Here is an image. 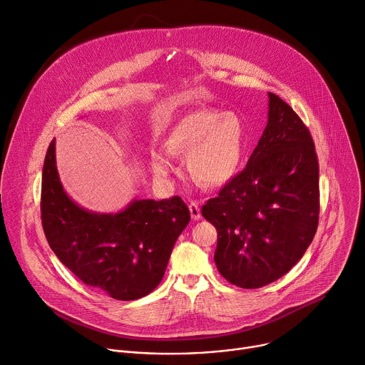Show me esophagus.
I'll use <instances>...</instances> for the list:
<instances>
[{
	"mask_svg": "<svg viewBox=\"0 0 365 365\" xmlns=\"http://www.w3.org/2000/svg\"><path fill=\"white\" fill-rule=\"evenodd\" d=\"M188 207H190L191 219L197 220V219H200V217H202V213H200V206H199V203H197V202H191Z\"/></svg>",
	"mask_w": 365,
	"mask_h": 365,
	"instance_id": "34e87169",
	"label": "esophagus"
}]
</instances>
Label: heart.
I'll return each mask as SVG.
<instances>
[{"label":"heart","mask_w":365,"mask_h":365,"mask_svg":"<svg viewBox=\"0 0 365 365\" xmlns=\"http://www.w3.org/2000/svg\"><path fill=\"white\" fill-rule=\"evenodd\" d=\"M163 146L168 153L187 156L190 175L205 185H222L231 181L241 166L245 150L244 124L234 112L199 109L182 117L166 134ZM152 170L166 178L173 173L168 156L153 152Z\"/></svg>","instance_id":"b5f03b06"}]
</instances>
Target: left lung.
Here are the masks:
<instances>
[{
    "label": "left lung",
    "instance_id": "8db88e82",
    "mask_svg": "<svg viewBox=\"0 0 365 365\" xmlns=\"http://www.w3.org/2000/svg\"><path fill=\"white\" fill-rule=\"evenodd\" d=\"M319 160L313 137L297 112L269 93V120L247 166L202 215L217 231L215 263L245 289L288 273L319 225Z\"/></svg>",
    "mask_w": 365,
    "mask_h": 365
}]
</instances>
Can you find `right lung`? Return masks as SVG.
<instances>
[{
	"label": "right lung",
	"mask_w": 365,
	"mask_h": 365,
	"mask_svg": "<svg viewBox=\"0 0 365 365\" xmlns=\"http://www.w3.org/2000/svg\"><path fill=\"white\" fill-rule=\"evenodd\" d=\"M41 217L55 256L81 282L110 298L131 301L160 284L190 210L178 195L133 200L118 213L80 207L61 185L52 140L42 171Z\"/></svg>",
	"instance_id": "obj_1"
}]
</instances>
